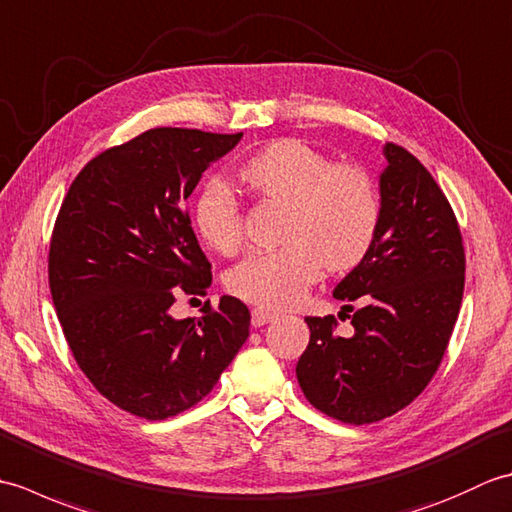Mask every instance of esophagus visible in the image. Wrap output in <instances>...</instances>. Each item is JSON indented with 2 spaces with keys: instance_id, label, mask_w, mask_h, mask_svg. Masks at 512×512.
Returning <instances> with one entry per match:
<instances>
[{
  "instance_id": "34e87169",
  "label": "esophagus",
  "mask_w": 512,
  "mask_h": 512,
  "mask_svg": "<svg viewBox=\"0 0 512 512\" xmlns=\"http://www.w3.org/2000/svg\"><path fill=\"white\" fill-rule=\"evenodd\" d=\"M250 317H253L255 328H262V325L273 323L277 319V312H270L266 308H253V312H250Z\"/></svg>"
}]
</instances>
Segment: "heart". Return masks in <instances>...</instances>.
Wrapping results in <instances>:
<instances>
[{
    "label": "heart",
    "mask_w": 512,
    "mask_h": 512,
    "mask_svg": "<svg viewBox=\"0 0 512 512\" xmlns=\"http://www.w3.org/2000/svg\"><path fill=\"white\" fill-rule=\"evenodd\" d=\"M239 180L259 198L286 204L281 246L248 255L228 275V288L259 308H286L319 279L321 266L347 270L372 248L380 193L372 173L332 160L297 138L275 140L239 169ZM204 242L233 255L242 246L239 206L224 184L206 187L195 209Z\"/></svg>",
    "instance_id": "obj_1"
}]
</instances>
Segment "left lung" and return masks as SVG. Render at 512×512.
I'll list each match as a JSON object with an SVG mask.
<instances>
[{"label": "left lung", "mask_w": 512, "mask_h": 512, "mask_svg": "<svg viewBox=\"0 0 512 512\" xmlns=\"http://www.w3.org/2000/svg\"><path fill=\"white\" fill-rule=\"evenodd\" d=\"M378 233L372 248L334 288L361 301L352 336L332 334L334 317H308L310 343L297 380L310 405L350 424L378 422L405 409L436 374L458 321L464 246L438 182L416 156L383 147Z\"/></svg>", "instance_id": "8db88e82"}]
</instances>
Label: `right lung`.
I'll use <instances>...</instances> for the list:
<instances>
[{
  "instance_id": "obj_1",
  "label": "right lung",
  "mask_w": 512,
  "mask_h": 512,
  "mask_svg": "<svg viewBox=\"0 0 512 512\" xmlns=\"http://www.w3.org/2000/svg\"><path fill=\"white\" fill-rule=\"evenodd\" d=\"M242 136L149 129L90 160L54 222L48 277L65 341L90 383L138 418L200 402L248 339L250 312L235 297L206 303L200 319L169 312L176 292L211 286L182 204Z\"/></svg>"
}]
</instances>
